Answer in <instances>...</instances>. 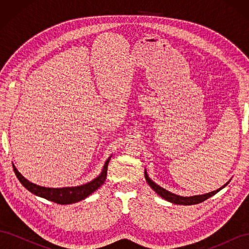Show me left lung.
<instances>
[{
	"label": "left lung",
	"mask_w": 249,
	"mask_h": 249,
	"mask_svg": "<svg viewBox=\"0 0 249 249\" xmlns=\"http://www.w3.org/2000/svg\"><path fill=\"white\" fill-rule=\"evenodd\" d=\"M144 176H145V179L146 182L148 183V185L153 188L154 191H156L158 194L160 195L161 197H163L164 199H166L172 203H177V205H195V203H199L202 202L203 200L208 199L209 197L213 196L214 194H216L218 191H220L222 188H224V186H227L228 184H225L224 186H222L221 188H219L218 190H215L213 192H210L207 194H203V195H196V196H191V197H183V196H178V195L173 194L167 190L163 189L160 186H158L157 184H155L152 179H150L147 176L146 171H144Z\"/></svg>",
	"instance_id": "obj_1"
}]
</instances>
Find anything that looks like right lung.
I'll use <instances>...</instances> for the list:
<instances>
[{
	"label": "right lung",
	"instance_id": "add662e5",
	"mask_svg": "<svg viewBox=\"0 0 249 249\" xmlns=\"http://www.w3.org/2000/svg\"><path fill=\"white\" fill-rule=\"evenodd\" d=\"M109 160L110 158L106 161V163H105L104 169L99 177H97L95 179H93L92 182L82 185V186H78V187H67V188L40 187L31 182H29L28 179H26L20 175V173L18 171V169L14 166H13V170L16 172V176L21 183V185L30 192H32L33 194L37 195V196H40L48 200L59 203V205H69V203H73L86 198L88 195L93 193L97 188H100L103 185L105 179H106Z\"/></svg>",
	"mask_w": 249,
	"mask_h": 249
}]
</instances>
